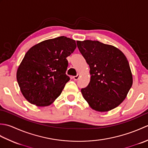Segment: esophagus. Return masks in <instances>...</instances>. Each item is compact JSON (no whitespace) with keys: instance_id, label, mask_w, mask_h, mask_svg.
Listing matches in <instances>:
<instances>
[{"instance_id":"34e87169","label":"esophagus","mask_w":148,"mask_h":148,"mask_svg":"<svg viewBox=\"0 0 148 148\" xmlns=\"http://www.w3.org/2000/svg\"><path fill=\"white\" fill-rule=\"evenodd\" d=\"M79 77H80V75H79V74H77V76L73 77V79H74L75 81H77V80L79 79Z\"/></svg>"}]
</instances>
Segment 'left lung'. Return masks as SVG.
<instances>
[{
	"label": "left lung",
	"instance_id": "1",
	"mask_svg": "<svg viewBox=\"0 0 148 148\" xmlns=\"http://www.w3.org/2000/svg\"><path fill=\"white\" fill-rule=\"evenodd\" d=\"M77 45L90 69L88 85L81 90L84 99L97 111L114 109L126 98L132 86L126 56L116 47L98 40H77Z\"/></svg>",
	"mask_w": 148,
	"mask_h": 148
}]
</instances>
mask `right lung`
<instances>
[{"label":"right lung","instance_id":"right-lung-1","mask_svg":"<svg viewBox=\"0 0 148 148\" xmlns=\"http://www.w3.org/2000/svg\"><path fill=\"white\" fill-rule=\"evenodd\" d=\"M76 48V41L65 36L44 40L32 47L18 69L20 90L28 101L47 106L60 95L70 77L65 74L66 58Z\"/></svg>","mask_w":148,"mask_h":148}]
</instances>
